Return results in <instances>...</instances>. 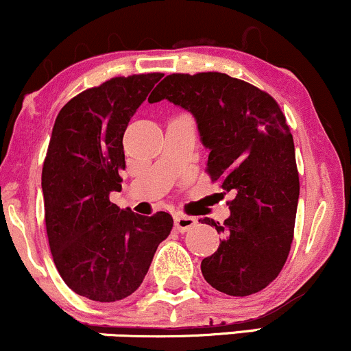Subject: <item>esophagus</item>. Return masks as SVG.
Masks as SVG:
<instances>
[{
	"label": "esophagus",
	"instance_id": "obj_1",
	"mask_svg": "<svg viewBox=\"0 0 351 351\" xmlns=\"http://www.w3.org/2000/svg\"><path fill=\"white\" fill-rule=\"evenodd\" d=\"M196 226V219L191 216H186V215H180V213H176L175 215V228L176 231L180 232H186L188 229L195 228Z\"/></svg>",
	"mask_w": 351,
	"mask_h": 351
}]
</instances>
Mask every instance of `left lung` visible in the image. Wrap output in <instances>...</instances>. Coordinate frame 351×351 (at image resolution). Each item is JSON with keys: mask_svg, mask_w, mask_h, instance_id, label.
<instances>
[{"mask_svg": "<svg viewBox=\"0 0 351 351\" xmlns=\"http://www.w3.org/2000/svg\"><path fill=\"white\" fill-rule=\"evenodd\" d=\"M170 100L191 112L209 150L206 171L234 198L223 224L203 223L223 234L201 263L216 291L245 297L267 287L291 252L299 203L293 138L279 104L267 92L221 72L171 74L148 102Z\"/></svg>", "mask_w": 351, "mask_h": 351, "instance_id": "obj_1", "label": "left lung"}]
</instances>
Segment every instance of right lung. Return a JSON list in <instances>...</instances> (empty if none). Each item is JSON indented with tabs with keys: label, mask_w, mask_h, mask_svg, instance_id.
<instances>
[{
	"label": "right lung",
	"mask_w": 351,
	"mask_h": 351,
	"mask_svg": "<svg viewBox=\"0 0 351 351\" xmlns=\"http://www.w3.org/2000/svg\"><path fill=\"white\" fill-rule=\"evenodd\" d=\"M160 72L114 77L60 108L43 167L46 231L67 287L95 302L132 295L170 234L165 211L140 216L110 203L122 189L123 134Z\"/></svg>",
	"instance_id": "add662e5"
}]
</instances>
